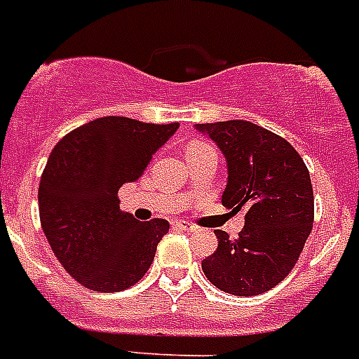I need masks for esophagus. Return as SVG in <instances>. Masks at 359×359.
I'll return each instance as SVG.
<instances>
[{"label":"esophagus","mask_w":359,"mask_h":359,"mask_svg":"<svg viewBox=\"0 0 359 359\" xmlns=\"http://www.w3.org/2000/svg\"><path fill=\"white\" fill-rule=\"evenodd\" d=\"M173 227L175 229L186 231V233H196L197 231V225L190 224V222H184V219H177V222H173Z\"/></svg>","instance_id":"esophagus-1"}]
</instances>
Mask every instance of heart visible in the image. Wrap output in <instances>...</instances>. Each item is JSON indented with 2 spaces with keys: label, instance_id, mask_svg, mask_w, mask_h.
<instances>
[{
  "label": "heart",
  "instance_id": "1",
  "mask_svg": "<svg viewBox=\"0 0 359 359\" xmlns=\"http://www.w3.org/2000/svg\"><path fill=\"white\" fill-rule=\"evenodd\" d=\"M201 147H208V145L207 143H201V141H194V143L188 145V149H201Z\"/></svg>",
  "mask_w": 359,
  "mask_h": 359
}]
</instances>
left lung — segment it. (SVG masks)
Segmentation results:
<instances>
[{"label":"left lung","mask_w":359,"mask_h":359,"mask_svg":"<svg viewBox=\"0 0 359 359\" xmlns=\"http://www.w3.org/2000/svg\"><path fill=\"white\" fill-rule=\"evenodd\" d=\"M227 158L222 205L244 210L236 238L216 229L218 250L201 262L214 287L255 296L281 283L300 259L315 219L311 177L289 141L250 121L201 124Z\"/></svg>","instance_id":"obj_1"}]
</instances>
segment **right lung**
I'll return each instance as SVG.
<instances>
[{"label":"right lung","mask_w":359,"mask_h":359,"mask_svg":"<svg viewBox=\"0 0 359 359\" xmlns=\"http://www.w3.org/2000/svg\"><path fill=\"white\" fill-rule=\"evenodd\" d=\"M179 123L100 117L57 141L41 177V225L57 261L83 287L119 292L151 268L169 222H137L119 208V188L143 175Z\"/></svg>","instance_id":"right-lung-1"}]
</instances>
